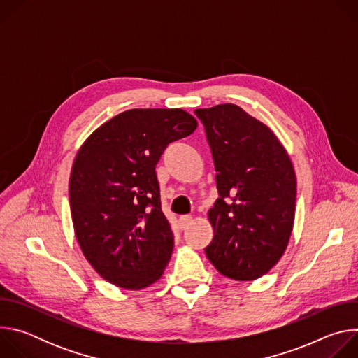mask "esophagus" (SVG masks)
I'll return each mask as SVG.
<instances>
[{"mask_svg":"<svg viewBox=\"0 0 358 358\" xmlns=\"http://www.w3.org/2000/svg\"><path fill=\"white\" fill-rule=\"evenodd\" d=\"M180 227H181V229H185L191 222H192V217L191 215H182V217H180Z\"/></svg>","mask_w":358,"mask_h":358,"instance_id":"1","label":"esophagus"}]
</instances>
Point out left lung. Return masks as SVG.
Here are the masks:
<instances>
[{
  "mask_svg": "<svg viewBox=\"0 0 358 358\" xmlns=\"http://www.w3.org/2000/svg\"><path fill=\"white\" fill-rule=\"evenodd\" d=\"M213 151L220 198L208 211L206 253L234 280L266 275L287 248L296 211V174L286 148L262 122L232 103L196 109Z\"/></svg>",
  "mask_w": 358,
  "mask_h": 358,
  "instance_id": "8db88e82",
  "label": "left lung"
}]
</instances>
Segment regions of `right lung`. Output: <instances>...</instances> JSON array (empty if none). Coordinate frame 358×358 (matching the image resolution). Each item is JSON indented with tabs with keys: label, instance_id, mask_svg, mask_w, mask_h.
Here are the masks:
<instances>
[{
	"label": "right lung",
	"instance_id": "add662e5",
	"mask_svg": "<svg viewBox=\"0 0 358 358\" xmlns=\"http://www.w3.org/2000/svg\"><path fill=\"white\" fill-rule=\"evenodd\" d=\"M196 126L182 109H131L97 127L78 150L69 178L75 236L109 283L141 290L163 276L174 239L156 164L171 141Z\"/></svg>",
	"mask_w": 358,
	"mask_h": 358
}]
</instances>
